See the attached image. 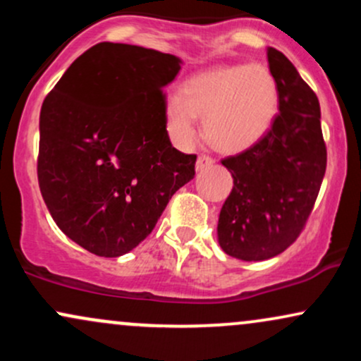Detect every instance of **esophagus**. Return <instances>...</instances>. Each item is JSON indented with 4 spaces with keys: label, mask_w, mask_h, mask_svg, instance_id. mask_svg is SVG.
<instances>
[{
    "label": "esophagus",
    "mask_w": 361,
    "mask_h": 361,
    "mask_svg": "<svg viewBox=\"0 0 361 361\" xmlns=\"http://www.w3.org/2000/svg\"><path fill=\"white\" fill-rule=\"evenodd\" d=\"M215 161L210 156H198L197 159V171H204V169L214 166Z\"/></svg>",
    "instance_id": "34e87169"
}]
</instances>
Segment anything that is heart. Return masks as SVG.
<instances>
[{"label": "heart", "instance_id": "b5f03b06", "mask_svg": "<svg viewBox=\"0 0 361 361\" xmlns=\"http://www.w3.org/2000/svg\"><path fill=\"white\" fill-rule=\"evenodd\" d=\"M279 111V85L263 64L219 66L193 74L180 93L164 100V126L178 147L197 137L204 117L205 137L226 152L255 146L270 130Z\"/></svg>", "mask_w": 361, "mask_h": 361}]
</instances>
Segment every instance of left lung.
Segmentation results:
<instances>
[{"instance_id":"8db88e82","label":"left lung","mask_w":361,"mask_h":361,"mask_svg":"<svg viewBox=\"0 0 361 361\" xmlns=\"http://www.w3.org/2000/svg\"><path fill=\"white\" fill-rule=\"evenodd\" d=\"M279 85V111L270 130L222 164L234 180L217 224L222 251L243 261H263L299 238L326 173L321 106L295 66L268 47Z\"/></svg>"}]
</instances>
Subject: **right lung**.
I'll return each instance as SVG.
<instances>
[{
	"label": "right lung",
	"instance_id": "add662e5",
	"mask_svg": "<svg viewBox=\"0 0 361 361\" xmlns=\"http://www.w3.org/2000/svg\"><path fill=\"white\" fill-rule=\"evenodd\" d=\"M181 59L139 45H93L40 110L37 175L57 227L86 251L117 258L151 234L193 180L195 154L171 146L163 90Z\"/></svg>",
	"mask_w": 361,
	"mask_h": 361
}]
</instances>
